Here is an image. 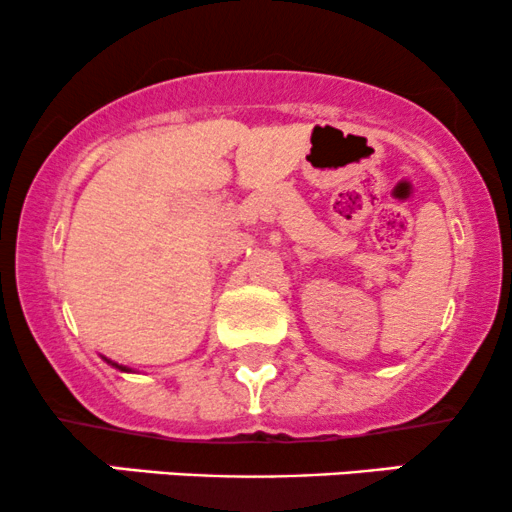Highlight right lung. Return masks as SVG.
Masks as SVG:
<instances>
[{
    "label": "right lung",
    "mask_w": 512,
    "mask_h": 512,
    "mask_svg": "<svg viewBox=\"0 0 512 512\" xmlns=\"http://www.w3.org/2000/svg\"><path fill=\"white\" fill-rule=\"evenodd\" d=\"M105 361H108V358H105ZM110 363V366H115L117 370H125V373H129V368H125V366H117V363H113V361H108Z\"/></svg>",
    "instance_id": "add662e5"
}]
</instances>
